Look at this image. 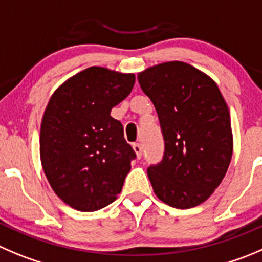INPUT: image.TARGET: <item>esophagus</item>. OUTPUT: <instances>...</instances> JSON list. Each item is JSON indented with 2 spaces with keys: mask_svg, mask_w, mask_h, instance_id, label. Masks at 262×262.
I'll return each mask as SVG.
<instances>
[{
  "mask_svg": "<svg viewBox=\"0 0 262 262\" xmlns=\"http://www.w3.org/2000/svg\"><path fill=\"white\" fill-rule=\"evenodd\" d=\"M133 148H134V150H135L138 158H141V156H143V145H141L140 143H135L133 145Z\"/></svg>",
  "mask_w": 262,
  "mask_h": 262,
  "instance_id": "1",
  "label": "esophagus"
}]
</instances>
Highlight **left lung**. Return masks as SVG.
Wrapping results in <instances>:
<instances>
[{
	"label": "left lung",
	"mask_w": 262,
	"mask_h": 262,
	"mask_svg": "<svg viewBox=\"0 0 262 262\" xmlns=\"http://www.w3.org/2000/svg\"><path fill=\"white\" fill-rule=\"evenodd\" d=\"M138 79L164 140L162 161L148 167L154 193L171 207H195L220 185L230 163L228 105L210 77L183 61L151 67Z\"/></svg>",
	"instance_id": "8db88e82"
}]
</instances>
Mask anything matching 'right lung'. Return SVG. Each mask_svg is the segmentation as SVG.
Returning a JSON list of instances; mask_svg holds the SVG:
<instances>
[{
    "label": "right lung",
    "instance_id": "add662e5",
    "mask_svg": "<svg viewBox=\"0 0 262 262\" xmlns=\"http://www.w3.org/2000/svg\"><path fill=\"white\" fill-rule=\"evenodd\" d=\"M134 83V74L91 67L64 82L47 104L39 135L42 167L55 193L76 210L98 211L121 193L136 154L111 111Z\"/></svg>",
    "mask_w": 262,
    "mask_h": 262
}]
</instances>
